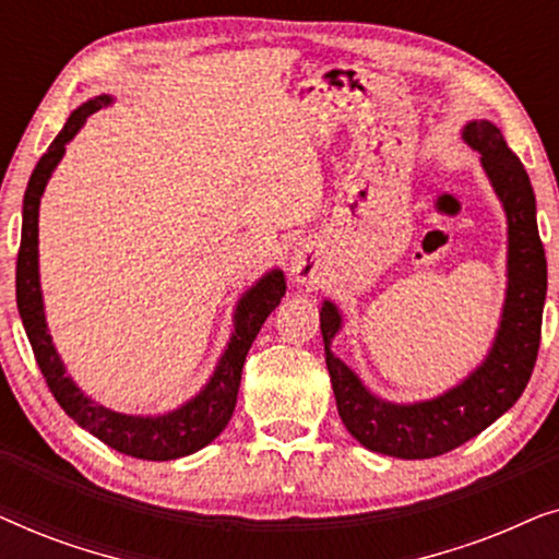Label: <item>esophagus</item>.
<instances>
[{
  "label": "esophagus",
  "mask_w": 559,
  "mask_h": 559,
  "mask_svg": "<svg viewBox=\"0 0 559 559\" xmlns=\"http://www.w3.org/2000/svg\"><path fill=\"white\" fill-rule=\"evenodd\" d=\"M320 270V254L312 241H300L289 257V274L295 282H312Z\"/></svg>",
  "instance_id": "34e87169"
}]
</instances>
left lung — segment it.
<instances>
[{
  "label": "left lung",
  "mask_w": 559,
  "mask_h": 559,
  "mask_svg": "<svg viewBox=\"0 0 559 559\" xmlns=\"http://www.w3.org/2000/svg\"><path fill=\"white\" fill-rule=\"evenodd\" d=\"M463 140L480 155V165L507 211L509 224L507 300L491 350L480 366L435 400L384 402L371 394L338 356H333L331 343L341 331L343 318L331 300H323L320 308L325 364L343 425L364 448L404 461L450 453L484 432L522 396L539 350L547 259L539 241L530 175L509 150L501 129L491 121H468Z\"/></svg>",
  "instance_id": "obj_1"
}]
</instances>
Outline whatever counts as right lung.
I'll list each match as a JSON object with an SVG mask.
<instances>
[{"instance_id": "obj_1", "label": "right lung", "mask_w": 559, "mask_h": 559, "mask_svg": "<svg viewBox=\"0 0 559 559\" xmlns=\"http://www.w3.org/2000/svg\"><path fill=\"white\" fill-rule=\"evenodd\" d=\"M111 96H96L79 106L66 127L60 129L48 152L35 165L29 175L25 201H22V239L17 251V310L25 325V333L33 346L35 361L40 366L45 381H48L52 396H56L66 415L75 419L83 430H88L106 445L119 450V453L140 457V461H175V457L190 455L195 450L216 440L228 419L234 415L236 394L241 384V369L247 354L254 343L257 333L262 331L264 320L277 308L285 297V274L280 270L266 272L257 285H251L241 295L234 312V333L231 341L218 358L216 371L193 400L182 407L165 412L157 417L142 415H121L104 404H98L75 386V381L66 373L56 346L45 323L40 272H37V213H40V198L45 193L52 170L66 155V144L79 134L91 114L109 106Z\"/></svg>"}]
</instances>
